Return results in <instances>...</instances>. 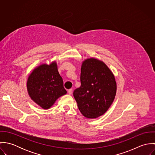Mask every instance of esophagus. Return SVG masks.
<instances>
[{"label": "esophagus", "mask_w": 155, "mask_h": 155, "mask_svg": "<svg viewBox=\"0 0 155 155\" xmlns=\"http://www.w3.org/2000/svg\"><path fill=\"white\" fill-rule=\"evenodd\" d=\"M72 92H73V89H70L68 91V93L69 95H71L72 94Z\"/></svg>", "instance_id": "esophagus-1"}]
</instances>
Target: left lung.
Listing matches in <instances>:
<instances>
[{
  "label": "left lung",
  "mask_w": 155,
  "mask_h": 155,
  "mask_svg": "<svg viewBox=\"0 0 155 155\" xmlns=\"http://www.w3.org/2000/svg\"><path fill=\"white\" fill-rule=\"evenodd\" d=\"M81 85L73 96L81 113L89 119L104 114L114 101L116 93L115 78L107 65L98 59L90 58L83 61Z\"/></svg>",
  "instance_id": "obj_1"
}]
</instances>
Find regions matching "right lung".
Segmentation results:
<instances>
[{"mask_svg":"<svg viewBox=\"0 0 155 155\" xmlns=\"http://www.w3.org/2000/svg\"><path fill=\"white\" fill-rule=\"evenodd\" d=\"M27 89L31 99L44 109H49L67 93L55 61L36 67L28 78Z\"/></svg>","mask_w":155,"mask_h":155,"instance_id":"obj_1","label":"right lung"}]
</instances>
